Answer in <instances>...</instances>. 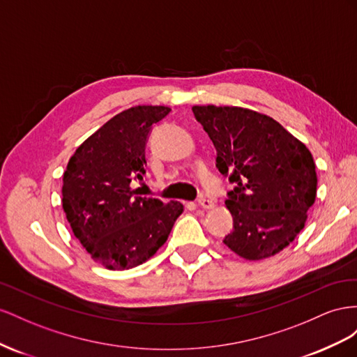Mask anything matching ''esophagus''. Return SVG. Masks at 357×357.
Returning <instances> with one entry per match:
<instances>
[{"mask_svg": "<svg viewBox=\"0 0 357 357\" xmlns=\"http://www.w3.org/2000/svg\"><path fill=\"white\" fill-rule=\"evenodd\" d=\"M197 203H199V206H202L203 209H212L213 206H215V203H213V200L209 199V197H206V196H202V197L197 200Z\"/></svg>", "mask_w": 357, "mask_h": 357, "instance_id": "esophagus-1", "label": "esophagus"}]
</instances>
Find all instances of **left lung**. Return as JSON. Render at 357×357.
Masks as SVG:
<instances>
[{
    "label": "left lung",
    "instance_id": "1",
    "mask_svg": "<svg viewBox=\"0 0 357 357\" xmlns=\"http://www.w3.org/2000/svg\"><path fill=\"white\" fill-rule=\"evenodd\" d=\"M217 148V167L235 184L226 199L233 230L224 245L263 260L294 241L317 195L310 149L273 118L238 106H192Z\"/></svg>",
    "mask_w": 357,
    "mask_h": 357
}]
</instances>
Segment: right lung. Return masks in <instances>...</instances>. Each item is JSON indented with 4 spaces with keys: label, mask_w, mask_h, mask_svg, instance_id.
<instances>
[{
    "label": "right lung",
    "mask_w": 357,
    "mask_h": 357,
    "mask_svg": "<svg viewBox=\"0 0 357 357\" xmlns=\"http://www.w3.org/2000/svg\"><path fill=\"white\" fill-rule=\"evenodd\" d=\"M167 106H135L109 119L70 157L63 208L89 257L109 271L136 268L169 238L184 212L181 202L139 196L131 181L144 175L145 145Z\"/></svg>",
    "instance_id": "1"
}]
</instances>
